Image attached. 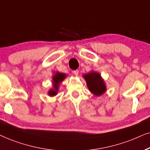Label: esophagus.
Wrapping results in <instances>:
<instances>
[{
    "label": "esophagus",
    "mask_w": 150,
    "mask_h": 150,
    "mask_svg": "<svg viewBox=\"0 0 150 150\" xmlns=\"http://www.w3.org/2000/svg\"><path fill=\"white\" fill-rule=\"evenodd\" d=\"M73 73L75 74V75H77H77H79V71H78V70H75V71H73Z\"/></svg>",
    "instance_id": "esophagus-1"
}]
</instances>
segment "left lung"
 I'll return each mask as SVG.
<instances>
[{
	"mask_svg": "<svg viewBox=\"0 0 150 150\" xmlns=\"http://www.w3.org/2000/svg\"><path fill=\"white\" fill-rule=\"evenodd\" d=\"M89 91L95 96L102 95L106 91V86L101 74L98 72L92 71L83 75Z\"/></svg>",
	"mask_w": 150,
	"mask_h": 150,
	"instance_id": "left-lung-1",
	"label": "left lung"
}]
</instances>
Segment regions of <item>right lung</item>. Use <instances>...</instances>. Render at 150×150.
I'll return each mask as SVG.
<instances>
[{
	"label": "right lung",
	"instance_id": "obj_1",
	"mask_svg": "<svg viewBox=\"0 0 150 150\" xmlns=\"http://www.w3.org/2000/svg\"><path fill=\"white\" fill-rule=\"evenodd\" d=\"M67 77V75L64 73H59V72H56L54 73L53 77H52V81H53V88H51L48 92V95L50 97H53L57 94V91L59 89V86L60 83Z\"/></svg>",
	"mask_w": 150,
	"mask_h": 150
}]
</instances>
